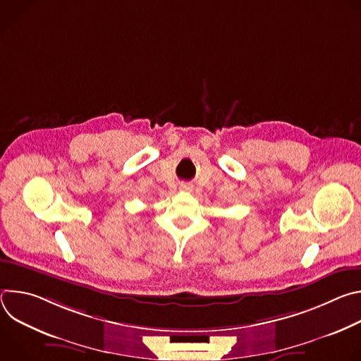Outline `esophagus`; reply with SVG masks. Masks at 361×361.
Instances as JSON below:
<instances>
[{"label":"esophagus","instance_id":"obj_1","mask_svg":"<svg viewBox=\"0 0 361 361\" xmlns=\"http://www.w3.org/2000/svg\"><path fill=\"white\" fill-rule=\"evenodd\" d=\"M180 188H181L183 191H192V185H190V184H181Z\"/></svg>","mask_w":361,"mask_h":361}]
</instances>
